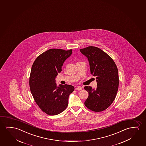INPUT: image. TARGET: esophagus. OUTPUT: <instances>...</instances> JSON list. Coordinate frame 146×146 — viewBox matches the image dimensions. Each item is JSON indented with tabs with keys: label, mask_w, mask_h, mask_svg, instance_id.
I'll return each instance as SVG.
<instances>
[{
	"label": "esophagus",
	"mask_w": 146,
	"mask_h": 146,
	"mask_svg": "<svg viewBox=\"0 0 146 146\" xmlns=\"http://www.w3.org/2000/svg\"><path fill=\"white\" fill-rule=\"evenodd\" d=\"M75 90H82V86H78L76 88H75Z\"/></svg>",
	"instance_id": "esophagus-1"
}]
</instances>
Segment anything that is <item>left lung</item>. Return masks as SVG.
Masks as SVG:
<instances>
[{"label": "left lung", "instance_id": "obj_1", "mask_svg": "<svg viewBox=\"0 0 146 146\" xmlns=\"http://www.w3.org/2000/svg\"><path fill=\"white\" fill-rule=\"evenodd\" d=\"M88 58L90 74L96 77L97 88L86 86L88 92L84 102L88 109L96 112L104 111L115 99L119 88V73L114 61L98 47L88 46L80 50Z\"/></svg>", "mask_w": 146, "mask_h": 146}]
</instances>
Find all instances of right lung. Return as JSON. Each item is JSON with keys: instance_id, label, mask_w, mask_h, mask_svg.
Wrapping results in <instances>:
<instances>
[{"instance_id": "obj_1", "label": "right lung", "mask_w": 146, "mask_h": 146, "mask_svg": "<svg viewBox=\"0 0 146 146\" xmlns=\"http://www.w3.org/2000/svg\"><path fill=\"white\" fill-rule=\"evenodd\" d=\"M72 51L48 49L38 56L32 66L29 78L31 92L39 108L47 115H56L63 111L68 107L69 95L74 90L71 85L58 86L55 80Z\"/></svg>"}]
</instances>
